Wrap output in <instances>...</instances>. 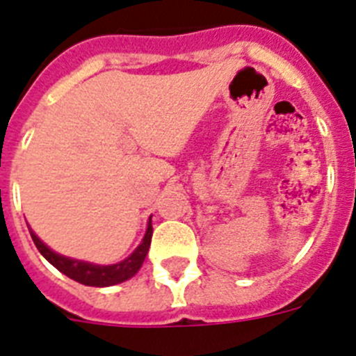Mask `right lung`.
Here are the masks:
<instances>
[{"mask_svg":"<svg viewBox=\"0 0 356 356\" xmlns=\"http://www.w3.org/2000/svg\"><path fill=\"white\" fill-rule=\"evenodd\" d=\"M30 236H32L33 243H35V247L39 249V252H41L55 268H58L63 274H66L67 277H71V280L79 281V283L88 286H111L131 280L136 272L141 268V265H143L145 258H147L148 254L150 240H152V222H148L147 233H145L143 242L140 243V247H138L129 258L123 259V261H120V264L116 265H92L86 264V261H76V259L64 258V256L57 254V252H54L51 249H48L32 231H30Z\"/></svg>","mask_w":356,"mask_h":356,"instance_id":"add662e5","label":"right lung"}]
</instances>
